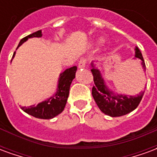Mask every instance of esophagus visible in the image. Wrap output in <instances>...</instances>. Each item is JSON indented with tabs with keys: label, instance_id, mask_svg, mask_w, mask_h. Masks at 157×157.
I'll return each mask as SVG.
<instances>
[{
	"label": "esophagus",
	"instance_id": "34e87169",
	"mask_svg": "<svg viewBox=\"0 0 157 157\" xmlns=\"http://www.w3.org/2000/svg\"><path fill=\"white\" fill-rule=\"evenodd\" d=\"M87 64V60L86 59H82L78 62V67L79 68H84Z\"/></svg>",
	"mask_w": 157,
	"mask_h": 157
}]
</instances>
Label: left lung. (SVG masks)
Here are the masks:
<instances>
[{
    "instance_id": "8db88e82",
    "label": "left lung",
    "mask_w": 157,
    "mask_h": 157,
    "mask_svg": "<svg viewBox=\"0 0 157 157\" xmlns=\"http://www.w3.org/2000/svg\"><path fill=\"white\" fill-rule=\"evenodd\" d=\"M135 57L141 60L143 69L145 71V60L143 59L140 50L135 48ZM91 70L93 75L94 84L92 90V94L97 105L103 113L111 117H119L127 114L135 110L141 101L145 91L140 92L137 96H128L123 94H114L106 86L98 69L95 68L92 63Z\"/></svg>"
}]
</instances>
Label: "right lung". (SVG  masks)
<instances>
[{"label":"right lung","mask_w":157,"mask_h":157,"mask_svg":"<svg viewBox=\"0 0 157 157\" xmlns=\"http://www.w3.org/2000/svg\"><path fill=\"white\" fill-rule=\"evenodd\" d=\"M34 37L36 38L42 37L41 30H39L32 34H29L26 36L25 38L21 39L17 48L29 39L34 38ZM15 53L16 52H14L12 58L14 57ZM76 70H77V67L73 66L71 68L66 69L65 71L62 72L59 75L57 92L53 97L49 98L44 102H40L38 105L21 107V109L25 113H29V115H32L38 118H42V119H50V118H55V116L59 115V113H61L67 102L70 86L73 79L75 78Z\"/></svg>","instance_id":"add662e5"}]
</instances>
